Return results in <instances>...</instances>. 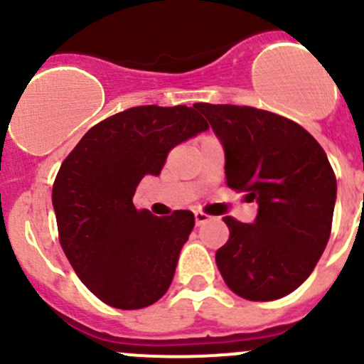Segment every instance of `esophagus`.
Segmentation results:
<instances>
[{
    "label": "esophagus",
    "mask_w": 364,
    "mask_h": 364,
    "mask_svg": "<svg viewBox=\"0 0 364 364\" xmlns=\"http://www.w3.org/2000/svg\"><path fill=\"white\" fill-rule=\"evenodd\" d=\"M209 220H211V216H209V215H205V213H203V211H196V223H197V225H204V223L209 222Z\"/></svg>",
    "instance_id": "34e87169"
}]
</instances>
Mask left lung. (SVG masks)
Wrapping results in <instances>:
<instances>
[{
  "instance_id": "8db88e82",
  "label": "left lung",
  "mask_w": 364,
  "mask_h": 364,
  "mask_svg": "<svg viewBox=\"0 0 364 364\" xmlns=\"http://www.w3.org/2000/svg\"><path fill=\"white\" fill-rule=\"evenodd\" d=\"M225 153L230 188L248 192L253 223L223 216L230 237L216 266L234 294L274 301L291 294L321 259L336 203L324 149L294 121L240 105L196 104Z\"/></svg>"
}]
</instances>
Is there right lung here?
<instances>
[{"label": "right lung", "mask_w": 364, "mask_h": 364, "mask_svg": "<svg viewBox=\"0 0 364 364\" xmlns=\"http://www.w3.org/2000/svg\"><path fill=\"white\" fill-rule=\"evenodd\" d=\"M208 128L196 105L132 107L95 124L61 164L53 186L61 248L109 306L139 310L171 287L196 216L139 211L135 188L144 176L160 174L174 146Z\"/></svg>", "instance_id": "right-lung-1"}]
</instances>
